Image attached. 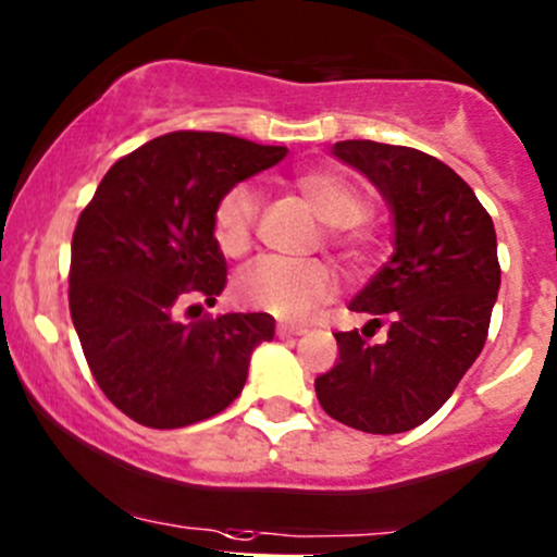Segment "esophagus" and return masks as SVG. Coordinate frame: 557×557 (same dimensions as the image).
<instances>
[{
    "instance_id": "obj_1",
    "label": "esophagus",
    "mask_w": 557,
    "mask_h": 557,
    "mask_svg": "<svg viewBox=\"0 0 557 557\" xmlns=\"http://www.w3.org/2000/svg\"><path fill=\"white\" fill-rule=\"evenodd\" d=\"M307 330H304L301 325H288V322H280L277 325V335L280 338H290V335H304Z\"/></svg>"
}]
</instances>
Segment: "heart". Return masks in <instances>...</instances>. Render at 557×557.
<instances>
[{
    "mask_svg": "<svg viewBox=\"0 0 557 557\" xmlns=\"http://www.w3.org/2000/svg\"><path fill=\"white\" fill-rule=\"evenodd\" d=\"M290 187L325 222V243L338 250L341 261L354 272L375 261V235L362 227L370 200L357 180L335 169H304ZM259 224V195L248 185L224 189L211 211V235L227 259H240L253 246ZM335 272L327 261L264 259L246 269L235 283L237 301L285 320H301L311 309L333 298Z\"/></svg>",
    "mask_w": 557,
    "mask_h": 557,
    "instance_id": "heart-1",
    "label": "heart"
}]
</instances>
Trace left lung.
I'll list each match as a JSON object with an SVG mask.
<instances>
[{"label": "left lung", "mask_w": 557, "mask_h": 557, "mask_svg": "<svg viewBox=\"0 0 557 557\" xmlns=\"http://www.w3.org/2000/svg\"><path fill=\"white\" fill-rule=\"evenodd\" d=\"M333 156L359 169L394 211V256L348 309L372 320L335 333L338 362L314 381L333 420L364 433H405L449 399L486 344L499 290L497 235L475 193L423 150L346 139ZM389 322L387 341L373 332Z\"/></svg>", "instance_id": "obj_1"}]
</instances>
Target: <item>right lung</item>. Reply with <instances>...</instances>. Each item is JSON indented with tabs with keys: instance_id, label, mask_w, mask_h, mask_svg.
<instances>
[{
	"instance_id": "add662e5",
	"label": "right lung",
	"mask_w": 557,
	"mask_h": 557,
	"mask_svg": "<svg viewBox=\"0 0 557 557\" xmlns=\"http://www.w3.org/2000/svg\"><path fill=\"white\" fill-rule=\"evenodd\" d=\"M283 145L171 132L119 158L71 240L69 304L97 386L126 418L185 428L240 396L250 354L272 341L264 311L176 320L185 298L216 301L227 261L211 235L224 189L283 161Z\"/></svg>"
}]
</instances>
